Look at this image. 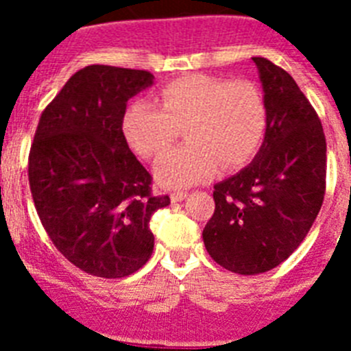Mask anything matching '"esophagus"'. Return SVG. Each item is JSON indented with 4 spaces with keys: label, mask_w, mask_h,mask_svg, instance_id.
<instances>
[{
    "label": "esophagus",
    "mask_w": 351,
    "mask_h": 351,
    "mask_svg": "<svg viewBox=\"0 0 351 351\" xmlns=\"http://www.w3.org/2000/svg\"><path fill=\"white\" fill-rule=\"evenodd\" d=\"M186 197H188V193H186V191H173V193H170V200H172L173 204L182 202Z\"/></svg>",
    "instance_id": "obj_1"
}]
</instances>
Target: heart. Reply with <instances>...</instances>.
I'll return each instance as SVG.
<instances>
[{"mask_svg":"<svg viewBox=\"0 0 351 351\" xmlns=\"http://www.w3.org/2000/svg\"><path fill=\"white\" fill-rule=\"evenodd\" d=\"M179 128L186 144L170 149L154 165L165 188H186L223 169H237L255 156L267 128V108L255 84L221 77L186 75L160 91V107L133 101L123 117V133L133 153L154 158L165 151Z\"/></svg>","mask_w":351,"mask_h":351,"instance_id":"b5f03b06","label":"heart"}]
</instances>
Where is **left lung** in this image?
<instances>
[{"instance_id":"1","label":"left lung","mask_w":351,"mask_h":351,"mask_svg":"<svg viewBox=\"0 0 351 351\" xmlns=\"http://www.w3.org/2000/svg\"><path fill=\"white\" fill-rule=\"evenodd\" d=\"M267 108V128L250 165L214 184L204 244L216 263L255 276L299 247L320 213L327 144L315 108L290 73L253 58Z\"/></svg>"}]
</instances>
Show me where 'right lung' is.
I'll list each match as a JSON object with an SVG mask.
<instances>
[{"mask_svg": "<svg viewBox=\"0 0 351 351\" xmlns=\"http://www.w3.org/2000/svg\"><path fill=\"white\" fill-rule=\"evenodd\" d=\"M153 84L145 70L91 64L40 117L27 167L36 213L54 246L91 276L137 272L154 247L149 219L170 204L151 193L123 133L126 101Z\"/></svg>", "mask_w": 351, "mask_h": 351, "instance_id": "obj_1", "label": "right lung"}]
</instances>
